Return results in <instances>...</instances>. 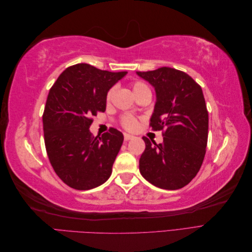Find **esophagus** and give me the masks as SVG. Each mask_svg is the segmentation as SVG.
<instances>
[{
	"mask_svg": "<svg viewBox=\"0 0 252 252\" xmlns=\"http://www.w3.org/2000/svg\"><path fill=\"white\" fill-rule=\"evenodd\" d=\"M133 138H134V136L131 135V134L124 133V139H125V141H129V140H131V139H133Z\"/></svg>",
	"mask_w": 252,
	"mask_h": 252,
	"instance_id": "34e87169",
	"label": "esophagus"
}]
</instances>
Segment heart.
<instances>
[{
    "instance_id": "obj_1",
    "label": "heart",
    "mask_w": 252,
    "mask_h": 252,
    "mask_svg": "<svg viewBox=\"0 0 252 252\" xmlns=\"http://www.w3.org/2000/svg\"><path fill=\"white\" fill-rule=\"evenodd\" d=\"M132 91L135 96H138L139 94H143V93H146V91H150L149 87L142 81H135L132 83ZM112 94H113V89L111 88L108 93L107 95H106V100L110 101L111 97H112ZM122 125H123L126 129H129V130H131V129H134L138 125V122L136 120L132 117H129V116H125L122 118Z\"/></svg>"
}]
</instances>
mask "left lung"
Listing matches in <instances>:
<instances>
[{
    "mask_svg": "<svg viewBox=\"0 0 252 252\" xmlns=\"http://www.w3.org/2000/svg\"><path fill=\"white\" fill-rule=\"evenodd\" d=\"M136 74L156 90L150 127L164 130L162 144L143 136L146 148L140 172L158 188H183L199 172L207 146L208 111L202 88L190 75L170 67Z\"/></svg>",
    "mask_w": 252,
    "mask_h": 252,
    "instance_id": "left-lung-1",
    "label": "left lung"
}]
</instances>
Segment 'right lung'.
Listing matches in <instances>:
<instances>
[{"mask_svg":"<svg viewBox=\"0 0 252 252\" xmlns=\"http://www.w3.org/2000/svg\"><path fill=\"white\" fill-rule=\"evenodd\" d=\"M126 73L77 64L66 68L49 90L43 113L45 147L53 170L71 188L93 189L110 177L123 133L110 128L94 136L89 127L93 117L106 110L109 89Z\"/></svg>","mask_w":252,"mask_h":252,"instance_id":"add662e5","label":"right lung"}]
</instances>
